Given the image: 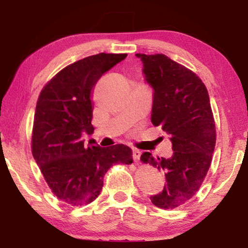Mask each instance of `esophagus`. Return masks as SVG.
<instances>
[{
  "label": "esophagus",
  "mask_w": 248,
  "mask_h": 248,
  "mask_svg": "<svg viewBox=\"0 0 248 248\" xmlns=\"http://www.w3.org/2000/svg\"><path fill=\"white\" fill-rule=\"evenodd\" d=\"M133 159L134 161H139L140 160V157H141V151L138 150V149H133Z\"/></svg>",
  "instance_id": "34e87169"
}]
</instances>
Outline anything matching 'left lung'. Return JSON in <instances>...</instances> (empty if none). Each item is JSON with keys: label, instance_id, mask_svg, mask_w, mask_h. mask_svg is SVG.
Instances as JSON below:
<instances>
[{"label": "left lung", "instance_id": "obj_1", "mask_svg": "<svg viewBox=\"0 0 248 248\" xmlns=\"http://www.w3.org/2000/svg\"><path fill=\"white\" fill-rule=\"evenodd\" d=\"M144 79L152 88L151 122L171 141L172 155L141 160L165 174L162 192L150 196L160 209L185 204L199 191L208 172L216 145V125L208 90L194 72L164 54H137Z\"/></svg>", "mask_w": 248, "mask_h": 248}]
</instances>
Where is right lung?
Segmentation results:
<instances>
[{"label": "right lung", "instance_id": "1", "mask_svg": "<svg viewBox=\"0 0 248 248\" xmlns=\"http://www.w3.org/2000/svg\"><path fill=\"white\" fill-rule=\"evenodd\" d=\"M127 54L84 57L61 70L44 87L37 101L31 139L32 155L54 195L72 206L94 201L104 175L115 164H132V150L115 144L100 148L93 134V93L97 81Z\"/></svg>", "mask_w": 248, "mask_h": 248}]
</instances>
